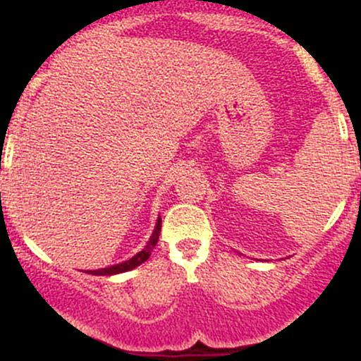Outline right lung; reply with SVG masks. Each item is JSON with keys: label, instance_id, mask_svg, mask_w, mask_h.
Segmentation results:
<instances>
[{"label": "right lung", "instance_id": "obj_1", "mask_svg": "<svg viewBox=\"0 0 361 361\" xmlns=\"http://www.w3.org/2000/svg\"><path fill=\"white\" fill-rule=\"evenodd\" d=\"M159 231H161V219L158 217V222H156V228H154V231H153V236H151V240L147 241V245L142 248V250L139 252V254L133 255V257L128 259V261H125V262H121V264H116V266H111V267H104V269L92 271V274H97V276H109V274L125 273V271H130V269H133V267L140 266V264H142V262H146L147 259H149V255H151V252H153V248L156 247V243H158Z\"/></svg>", "mask_w": 361, "mask_h": 361}]
</instances>
